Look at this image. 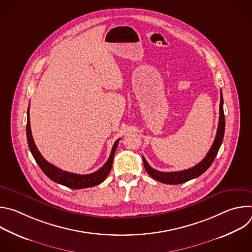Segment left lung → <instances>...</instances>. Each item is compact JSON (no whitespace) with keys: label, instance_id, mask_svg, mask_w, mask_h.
<instances>
[{"label":"left lung","instance_id":"1","mask_svg":"<svg viewBox=\"0 0 252 252\" xmlns=\"http://www.w3.org/2000/svg\"><path fill=\"white\" fill-rule=\"evenodd\" d=\"M224 129H225V119H224V113H223V97L222 93L220 91V122H219V127L217 131V135H215L214 141L212 146L205 156V158L196 165H194L191 168L182 170V171H173V172H162L154 169L146 160V158L142 157L143 165H145L148 173L155 178L156 181L160 182L162 184L166 185H178L184 184L186 182L190 181L192 178H195L199 175H201L212 163L215 157H217L219 150L221 146L223 136H224Z\"/></svg>","mask_w":252,"mask_h":252}]
</instances>
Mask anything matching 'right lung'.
<instances>
[{
  "label": "right lung",
  "instance_id": "obj_1",
  "mask_svg": "<svg viewBox=\"0 0 252 252\" xmlns=\"http://www.w3.org/2000/svg\"><path fill=\"white\" fill-rule=\"evenodd\" d=\"M30 109V106H29ZM29 109H28V120H27V139H28V145L29 149L34 158V160L37 161L41 169L44 171V173L52 179L53 182L60 184L62 186H64L66 188L73 189H87V188H92L94 186H97L101 184L104 179L106 178L107 174L110 173L113 165V160L115 157V153L117 150V147L119 145L120 138L115 142V145L113 147V150L111 152V156L109 159L106 160V162L96 171L90 173V174H77V173H71L64 171L63 169L58 168L57 166L53 165L52 163L48 162L41 153L38 151L37 147H35L33 138L32 135L31 131V125H30V115H29Z\"/></svg>",
  "mask_w": 252,
  "mask_h": 252
}]
</instances>
